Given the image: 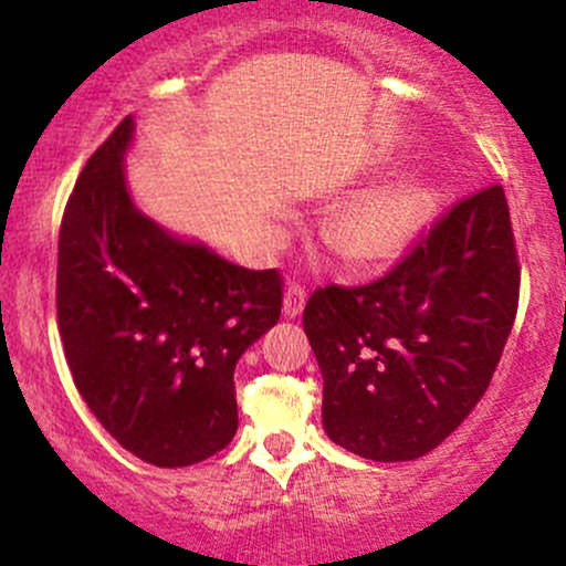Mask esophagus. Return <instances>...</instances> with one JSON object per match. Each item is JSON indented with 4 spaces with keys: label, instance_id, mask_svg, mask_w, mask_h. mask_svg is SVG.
<instances>
[{
    "label": "esophagus",
    "instance_id": "esophagus-1",
    "mask_svg": "<svg viewBox=\"0 0 566 566\" xmlns=\"http://www.w3.org/2000/svg\"><path fill=\"white\" fill-rule=\"evenodd\" d=\"M303 305H305V287L303 284H290L287 290H284V316H287V319H295V316H301V311H303Z\"/></svg>",
    "mask_w": 566,
    "mask_h": 566
}]
</instances>
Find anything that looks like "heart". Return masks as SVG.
<instances>
[{
	"instance_id": "heart-1",
	"label": "heart",
	"mask_w": 566,
	"mask_h": 566,
	"mask_svg": "<svg viewBox=\"0 0 566 566\" xmlns=\"http://www.w3.org/2000/svg\"><path fill=\"white\" fill-rule=\"evenodd\" d=\"M433 212V191L423 180L378 188L348 201L329 223V242L356 269H380L409 250Z\"/></svg>"
}]
</instances>
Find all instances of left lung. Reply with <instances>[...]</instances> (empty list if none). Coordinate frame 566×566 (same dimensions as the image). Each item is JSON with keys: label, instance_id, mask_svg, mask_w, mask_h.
Instances as JSON below:
<instances>
[{"label": "left lung", "instance_id": "1", "mask_svg": "<svg viewBox=\"0 0 566 566\" xmlns=\"http://www.w3.org/2000/svg\"><path fill=\"white\" fill-rule=\"evenodd\" d=\"M503 186L454 201L412 250L359 287L311 292L303 329L335 444L380 463L423 458L479 405L518 308Z\"/></svg>", "mask_w": 566, "mask_h": 566}]
</instances>
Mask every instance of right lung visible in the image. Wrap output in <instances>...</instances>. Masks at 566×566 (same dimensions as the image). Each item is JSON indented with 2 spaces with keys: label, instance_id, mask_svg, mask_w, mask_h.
Wrapping results in <instances>:
<instances>
[{
  "label": "right lung",
  "instance_id": "obj_1",
  "mask_svg": "<svg viewBox=\"0 0 566 566\" xmlns=\"http://www.w3.org/2000/svg\"><path fill=\"white\" fill-rule=\"evenodd\" d=\"M125 116L95 148L57 239V329L76 391L159 469L223 450L239 426L233 367L282 316L279 269L250 271L161 231L129 201Z\"/></svg>",
  "mask_w": 566,
  "mask_h": 566
}]
</instances>
